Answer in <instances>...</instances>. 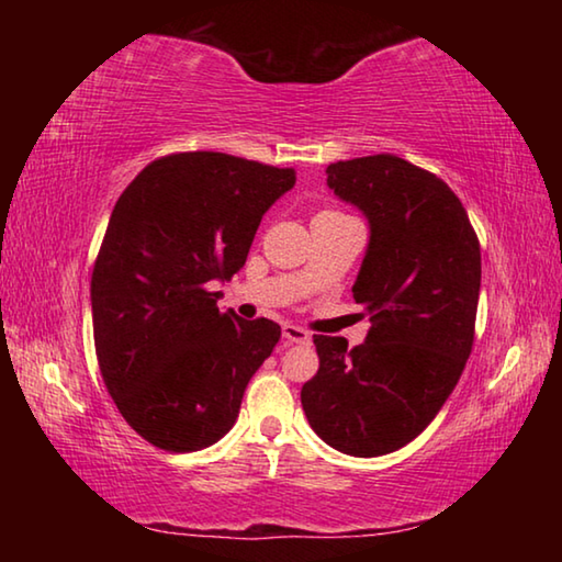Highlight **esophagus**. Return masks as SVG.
Segmentation results:
<instances>
[{"instance_id": "esophagus-1", "label": "esophagus", "mask_w": 562, "mask_h": 562, "mask_svg": "<svg viewBox=\"0 0 562 562\" xmlns=\"http://www.w3.org/2000/svg\"><path fill=\"white\" fill-rule=\"evenodd\" d=\"M282 337L288 339V341H292V345H310V331L307 329H302V327H297V325H282Z\"/></svg>"}]
</instances>
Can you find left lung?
Segmentation results:
<instances>
[{"instance_id": "left-lung-1", "label": "left lung", "mask_w": 562, "mask_h": 562, "mask_svg": "<svg viewBox=\"0 0 562 562\" xmlns=\"http://www.w3.org/2000/svg\"><path fill=\"white\" fill-rule=\"evenodd\" d=\"M327 186L369 221L355 302L364 345L315 335L317 374L302 408L322 441L372 459L414 441L459 384L473 347L481 245L453 190L429 170L379 154L327 166Z\"/></svg>"}]
</instances>
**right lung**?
<instances>
[{
    "label": "right lung",
    "instance_id": "right-lung-1",
    "mask_svg": "<svg viewBox=\"0 0 562 562\" xmlns=\"http://www.w3.org/2000/svg\"><path fill=\"white\" fill-rule=\"evenodd\" d=\"M292 186V168L195 150L148 164L113 205L91 274L93 341L121 416L158 449L221 441L280 341L278 322L221 312L211 288L243 268Z\"/></svg>",
    "mask_w": 562,
    "mask_h": 562
}]
</instances>
